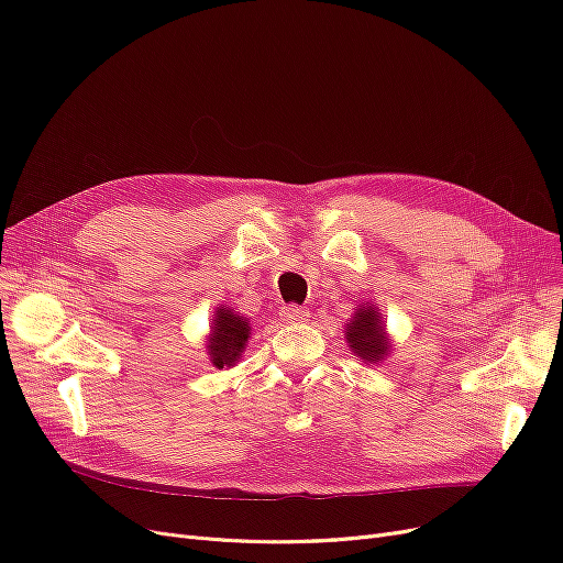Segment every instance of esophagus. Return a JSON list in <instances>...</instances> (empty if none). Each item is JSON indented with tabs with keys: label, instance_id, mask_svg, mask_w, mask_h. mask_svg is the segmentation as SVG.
I'll return each mask as SVG.
<instances>
[{
	"label": "esophagus",
	"instance_id": "esophagus-1",
	"mask_svg": "<svg viewBox=\"0 0 563 563\" xmlns=\"http://www.w3.org/2000/svg\"><path fill=\"white\" fill-rule=\"evenodd\" d=\"M310 317V310L303 308V306H285L280 310V319L283 321H289V323H299V321H306Z\"/></svg>",
	"mask_w": 563,
	"mask_h": 563
}]
</instances>
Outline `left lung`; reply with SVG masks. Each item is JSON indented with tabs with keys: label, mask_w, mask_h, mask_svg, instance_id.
Masks as SVG:
<instances>
[{
	"label": "left lung",
	"mask_w": 563,
	"mask_h": 563,
	"mask_svg": "<svg viewBox=\"0 0 563 563\" xmlns=\"http://www.w3.org/2000/svg\"><path fill=\"white\" fill-rule=\"evenodd\" d=\"M344 338L351 353L361 358V363H380L388 358L390 340L380 321V312L372 303L361 306L351 321H346Z\"/></svg>",
	"instance_id": "1"
}]
</instances>
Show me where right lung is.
Here are the masks:
<instances>
[{"instance_id": "1", "label": "right lung", "mask_w": 563, "mask_h": 563, "mask_svg": "<svg viewBox=\"0 0 563 563\" xmlns=\"http://www.w3.org/2000/svg\"><path fill=\"white\" fill-rule=\"evenodd\" d=\"M251 338V323L246 317L236 314L234 310L219 306L212 319V331L207 335V356H210L212 365L234 367L240 356L246 349V342Z\"/></svg>"}]
</instances>
